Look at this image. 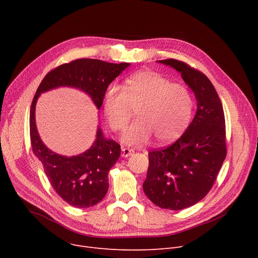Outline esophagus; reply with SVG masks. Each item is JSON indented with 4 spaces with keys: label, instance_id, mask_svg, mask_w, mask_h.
<instances>
[{
    "label": "esophagus",
    "instance_id": "34e87169",
    "mask_svg": "<svg viewBox=\"0 0 258 258\" xmlns=\"http://www.w3.org/2000/svg\"><path fill=\"white\" fill-rule=\"evenodd\" d=\"M134 153H135L134 150H132V148H127V147H122V150H121V156L123 158H127V157L132 156Z\"/></svg>",
    "mask_w": 258,
    "mask_h": 258
}]
</instances>
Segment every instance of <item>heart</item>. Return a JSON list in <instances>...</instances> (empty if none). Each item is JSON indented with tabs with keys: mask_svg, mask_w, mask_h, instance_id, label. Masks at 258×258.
Listing matches in <instances>:
<instances>
[{
	"mask_svg": "<svg viewBox=\"0 0 258 258\" xmlns=\"http://www.w3.org/2000/svg\"><path fill=\"white\" fill-rule=\"evenodd\" d=\"M103 113L114 132L123 130L136 108L137 120L126 127L122 140L128 145H142L152 136L160 143L169 142L187 127L194 101L182 85L154 71H140L130 76L124 88L110 86L103 95Z\"/></svg>",
	"mask_w": 258,
	"mask_h": 258,
	"instance_id": "obj_1",
	"label": "heart"
}]
</instances>
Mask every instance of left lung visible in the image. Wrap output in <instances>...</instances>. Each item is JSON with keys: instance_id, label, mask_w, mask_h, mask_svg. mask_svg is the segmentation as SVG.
Here are the masks:
<instances>
[{"instance_id": "1", "label": "left lung", "mask_w": 258, "mask_h": 258, "mask_svg": "<svg viewBox=\"0 0 258 258\" xmlns=\"http://www.w3.org/2000/svg\"><path fill=\"white\" fill-rule=\"evenodd\" d=\"M181 73L198 101L192 122L168 147L148 153L143 191L155 205L170 210L190 207L210 191L227 155L225 115L209 78L184 61L158 60Z\"/></svg>"}]
</instances>
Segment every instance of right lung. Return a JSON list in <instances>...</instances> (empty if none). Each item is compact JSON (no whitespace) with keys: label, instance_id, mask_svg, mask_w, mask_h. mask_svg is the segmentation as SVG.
Returning <instances> with one entry per match:
<instances>
[{"label":"right lung","instance_id":"right-lung-1","mask_svg":"<svg viewBox=\"0 0 258 258\" xmlns=\"http://www.w3.org/2000/svg\"><path fill=\"white\" fill-rule=\"evenodd\" d=\"M130 66L99 59L79 58L51 70L39 84L30 107V140L32 152L42 162L54 190L68 204L89 208L98 204L108 189V171L119 159L120 145L105 139L100 127L96 140L85 153L64 157L53 153L40 140L35 124V104L40 93L58 87H72L87 93L97 108L112 81Z\"/></svg>","mask_w":258,"mask_h":258}]
</instances>
